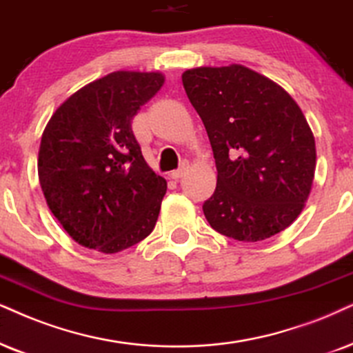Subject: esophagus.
<instances>
[{"instance_id":"esophagus-1","label":"esophagus","mask_w":353,"mask_h":353,"mask_svg":"<svg viewBox=\"0 0 353 353\" xmlns=\"http://www.w3.org/2000/svg\"><path fill=\"white\" fill-rule=\"evenodd\" d=\"M185 172H187V166L184 164L181 169H177V171H172L171 174H169V177H171L172 181H179V179H182V176H184Z\"/></svg>"}]
</instances>
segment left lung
Listing matches in <instances>:
<instances>
[{"instance_id":"obj_1","label":"left lung","mask_w":353,"mask_h":353,"mask_svg":"<svg viewBox=\"0 0 353 353\" xmlns=\"http://www.w3.org/2000/svg\"><path fill=\"white\" fill-rule=\"evenodd\" d=\"M207 130L216 189L203 203L213 230L244 243L272 238L296 220L316 169L314 135L282 86L243 65L182 73Z\"/></svg>"}]
</instances>
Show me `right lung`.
Wrapping results in <instances>:
<instances>
[{
	"mask_svg": "<svg viewBox=\"0 0 353 353\" xmlns=\"http://www.w3.org/2000/svg\"><path fill=\"white\" fill-rule=\"evenodd\" d=\"M164 84L158 71H114L53 112L39 148L48 208L71 239L104 254L153 231L168 184L141 154L132 120Z\"/></svg>",
	"mask_w": 353,
	"mask_h": 353,
	"instance_id": "add662e5",
	"label": "right lung"
}]
</instances>
